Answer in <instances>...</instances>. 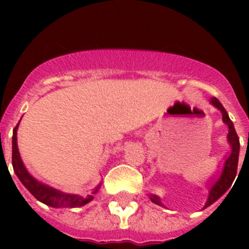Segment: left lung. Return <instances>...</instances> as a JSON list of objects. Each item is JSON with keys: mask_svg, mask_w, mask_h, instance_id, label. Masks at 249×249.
Here are the masks:
<instances>
[{"mask_svg": "<svg viewBox=\"0 0 249 249\" xmlns=\"http://www.w3.org/2000/svg\"><path fill=\"white\" fill-rule=\"evenodd\" d=\"M211 103L214 106L215 108H218L219 111H221L222 120H223V122L228 126L227 141L228 144H230V153H228L227 158L224 160L223 166H222L219 175L215 177V179L211 183L210 188H208V196H207V201L203 207V210L207 208V207H210L211 204L214 203L217 199L221 198L222 196L227 192L228 188L232 186V182L234 181V177H236L237 175V167H238L239 156V138L238 136H237L236 129H234L233 122L231 121L227 111L224 109V107L221 105V102H219L215 97L211 98ZM148 197L155 204L163 206L158 196L148 195Z\"/></svg>", "mask_w": 249, "mask_h": 249, "instance_id": "8db88e82", "label": "left lung"}]
</instances>
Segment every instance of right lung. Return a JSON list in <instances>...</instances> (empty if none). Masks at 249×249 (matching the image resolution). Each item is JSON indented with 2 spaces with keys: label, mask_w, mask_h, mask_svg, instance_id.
<instances>
[{
  "label": "right lung",
  "mask_w": 249,
  "mask_h": 249,
  "mask_svg": "<svg viewBox=\"0 0 249 249\" xmlns=\"http://www.w3.org/2000/svg\"><path fill=\"white\" fill-rule=\"evenodd\" d=\"M18 124L13 129L12 136V166L16 176L18 177L21 183L27 188L28 192L34 196L37 201L42 202L50 207H53V208H77V207H82L89 203L94 198V195L100 191L101 183L94 187V190H92V193L87 196L71 195V193L61 192L53 187H50L42 182L37 181L34 176L30 175L21 156H19L18 146H17Z\"/></svg>",
  "instance_id": "obj_1"
}]
</instances>
